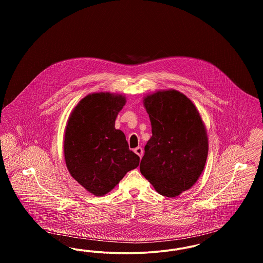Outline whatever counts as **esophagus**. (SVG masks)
<instances>
[{"instance_id":"1","label":"esophagus","mask_w":263,"mask_h":263,"mask_svg":"<svg viewBox=\"0 0 263 263\" xmlns=\"http://www.w3.org/2000/svg\"><path fill=\"white\" fill-rule=\"evenodd\" d=\"M134 152L137 154L138 156H139L140 158H142V157H143V149H142L141 147H137L136 149H134Z\"/></svg>"}]
</instances>
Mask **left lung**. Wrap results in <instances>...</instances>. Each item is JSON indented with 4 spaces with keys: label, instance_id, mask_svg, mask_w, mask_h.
Here are the masks:
<instances>
[{
    "label": "left lung",
    "instance_id": "8db88e82",
    "mask_svg": "<svg viewBox=\"0 0 263 263\" xmlns=\"http://www.w3.org/2000/svg\"><path fill=\"white\" fill-rule=\"evenodd\" d=\"M152 137L145 146L140 172L166 197L178 196L198 180L208 156V137L200 113L176 89L144 97Z\"/></svg>",
    "mask_w": 263,
    "mask_h": 263
}]
</instances>
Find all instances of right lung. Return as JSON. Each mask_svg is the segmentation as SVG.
Instances as JSON below:
<instances>
[{
    "instance_id": "obj_1",
    "label": "right lung",
    "mask_w": 263,
    "mask_h": 263,
    "mask_svg": "<svg viewBox=\"0 0 263 263\" xmlns=\"http://www.w3.org/2000/svg\"><path fill=\"white\" fill-rule=\"evenodd\" d=\"M125 96L93 92L76 105L67 121L64 157L70 175L96 196H103L139 165L125 135L115 129V119L125 105Z\"/></svg>"
}]
</instances>
